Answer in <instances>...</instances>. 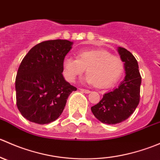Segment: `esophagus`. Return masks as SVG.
Returning <instances> with one entry per match:
<instances>
[{
    "label": "esophagus",
    "mask_w": 160,
    "mask_h": 160,
    "mask_svg": "<svg viewBox=\"0 0 160 160\" xmlns=\"http://www.w3.org/2000/svg\"><path fill=\"white\" fill-rule=\"evenodd\" d=\"M80 91H82L83 93H90V91L89 90H86V89H80Z\"/></svg>",
    "instance_id": "1"
}]
</instances>
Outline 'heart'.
Returning <instances> with one entry per match:
<instances>
[{
  "mask_svg": "<svg viewBox=\"0 0 160 160\" xmlns=\"http://www.w3.org/2000/svg\"><path fill=\"white\" fill-rule=\"evenodd\" d=\"M86 68V83L98 88H108L122 75L124 63L120 58L104 49L82 50L77 53V59L66 57L62 61V73L70 82L81 76Z\"/></svg>",
  "mask_w": 160,
  "mask_h": 160,
  "instance_id": "obj_1",
  "label": "heart"
}]
</instances>
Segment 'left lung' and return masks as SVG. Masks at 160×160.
I'll return each instance as SVG.
<instances>
[{
  "label": "left lung",
  "instance_id": "obj_1",
  "mask_svg": "<svg viewBox=\"0 0 160 160\" xmlns=\"http://www.w3.org/2000/svg\"><path fill=\"white\" fill-rule=\"evenodd\" d=\"M124 62L125 77L118 88L104 93L103 98L91 107L97 119L104 124L115 125L128 119L136 109L140 101L142 77L135 56L122 47L118 48Z\"/></svg>",
  "mask_w": 160,
  "mask_h": 160
}]
</instances>
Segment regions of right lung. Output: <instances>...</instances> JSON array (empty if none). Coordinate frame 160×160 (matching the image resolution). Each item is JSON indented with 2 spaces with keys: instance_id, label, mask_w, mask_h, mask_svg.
I'll use <instances>...</instances> for the list:
<instances>
[{
  "instance_id": "1",
  "label": "right lung",
  "mask_w": 160,
  "mask_h": 160,
  "mask_svg": "<svg viewBox=\"0 0 160 160\" xmlns=\"http://www.w3.org/2000/svg\"><path fill=\"white\" fill-rule=\"evenodd\" d=\"M72 45L68 40L42 42L22 59L15 79L16 103L27 120L39 125L56 120L77 90L62 73V61Z\"/></svg>"
}]
</instances>
